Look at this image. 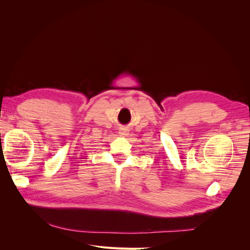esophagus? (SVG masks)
<instances>
[{"instance_id":"34e87169","label":"esophagus","mask_w":250,"mask_h":250,"mask_svg":"<svg viewBox=\"0 0 250 250\" xmlns=\"http://www.w3.org/2000/svg\"><path fill=\"white\" fill-rule=\"evenodd\" d=\"M119 135L120 137H127L128 130L126 129V128H121V129L119 130Z\"/></svg>"}]
</instances>
